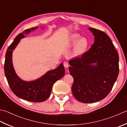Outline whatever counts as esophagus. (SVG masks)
I'll use <instances>...</instances> for the list:
<instances>
[{
    "instance_id": "34e87169",
    "label": "esophagus",
    "mask_w": 127,
    "mask_h": 127,
    "mask_svg": "<svg viewBox=\"0 0 127 127\" xmlns=\"http://www.w3.org/2000/svg\"><path fill=\"white\" fill-rule=\"evenodd\" d=\"M63 64H64V66H65V68H68V67L69 66V63L68 62H66V61L64 62Z\"/></svg>"
}]
</instances>
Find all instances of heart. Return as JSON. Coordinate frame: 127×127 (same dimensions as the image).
Returning <instances> with one entry per match:
<instances>
[{
    "instance_id": "obj_1",
    "label": "heart",
    "mask_w": 127,
    "mask_h": 127,
    "mask_svg": "<svg viewBox=\"0 0 127 127\" xmlns=\"http://www.w3.org/2000/svg\"><path fill=\"white\" fill-rule=\"evenodd\" d=\"M70 41L72 45H75V49L78 53L86 52L89 47V42L86 38H81L79 34L74 33L71 36Z\"/></svg>"
}]
</instances>
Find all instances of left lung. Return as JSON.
Instances as JSON below:
<instances>
[{"label": "left lung", "instance_id": "obj_1", "mask_svg": "<svg viewBox=\"0 0 127 127\" xmlns=\"http://www.w3.org/2000/svg\"><path fill=\"white\" fill-rule=\"evenodd\" d=\"M94 43L81 57L69 61L73 77V96L83 103H93L108 95L119 73V56L111 38L104 32L89 27Z\"/></svg>", "mask_w": 127, "mask_h": 127}]
</instances>
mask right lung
<instances>
[{"label": "right lung", "mask_w": 127, "mask_h": 127, "mask_svg": "<svg viewBox=\"0 0 127 127\" xmlns=\"http://www.w3.org/2000/svg\"><path fill=\"white\" fill-rule=\"evenodd\" d=\"M38 28L36 27L27 29L16 37L7 49L4 63L5 75L12 91L18 97L34 102L46 100L51 95L54 83L63 78L65 74L63 64L61 63L57 68L48 71L34 80L25 81L17 76L12 64V52L20 39L25 37L24 34H29Z\"/></svg>", "instance_id": "1"}]
</instances>
